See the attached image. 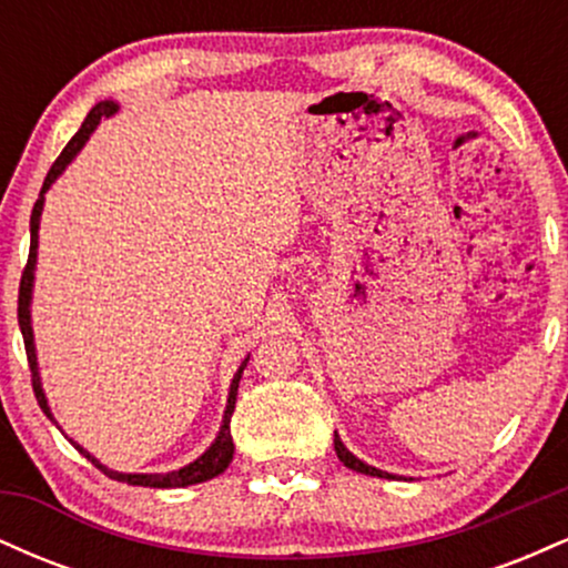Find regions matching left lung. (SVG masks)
<instances>
[{
  "label": "left lung",
  "mask_w": 568,
  "mask_h": 568,
  "mask_svg": "<svg viewBox=\"0 0 568 568\" xmlns=\"http://www.w3.org/2000/svg\"><path fill=\"white\" fill-rule=\"evenodd\" d=\"M334 448H336V456H338V459H342V462H344V467H349V470L363 473V475H376V478H395V475L376 470V467H371V465H366V462L357 459L355 454H349V452H347V446H344V443L338 440V435H334Z\"/></svg>",
  "instance_id": "8db88e82"
}]
</instances>
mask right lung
I'll return each instance as SVG.
<instances>
[{
  "mask_svg": "<svg viewBox=\"0 0 568 568\" xmlns=\"http://www.w3.org/2000/svg\"><path fill=\"white\" fill-rule=\"evenodd\" d=\"M116 112V103L112 101H103V103H95L93 112L84 116L82 128L77 130L74 139H71L67 146H63V152L58 154V160L53 162V168H50L48 179H44L42 184V192H39V200L34 202V211H31V247H29V262L23 266V275H21V288H18V325H21V334H23V344H26V357H29V368H31V387H34V395H37V403L39 408L48 414V419H53V414H50L48 408V400H44V393H42V384H39V371H37V352H34V334H31V315H29V302H31V283H34V264H37V230H39V216H42V205H44V192H48L50 184L58 179V175L63 173V168L69 165L71 160H74V154L80 152L84 146V141L90 139V133H93L98 122H101V116H112ZM247 366V357L245 363L240 366L237 374H234L232 379V387H230V400H226V410H224V425H221V433L216 443H213L211 448H207L205 454L200 456V459H194L192 465L181 467V470H173V473H160V475H128V473H114L109 470V467H103L101 462L95 459V456H90L84 448H80L74 443L77 448H80V454L88 456L90 462L101 470L103 475H109L112 480H120V484H128V486H149V488H184V486H192V484H202V480H211L216 478L230 467L232 462V454H234V443H232V433H230V422H232V410H234V400H237V384H240V376H243V371ZM55 422V419H53Z\"/></svg>",
  "mask_w": 568,
  "mask_h": 568,
  "instance_id": "add662e5",
  "label": "right lung"
}]
</instances>
